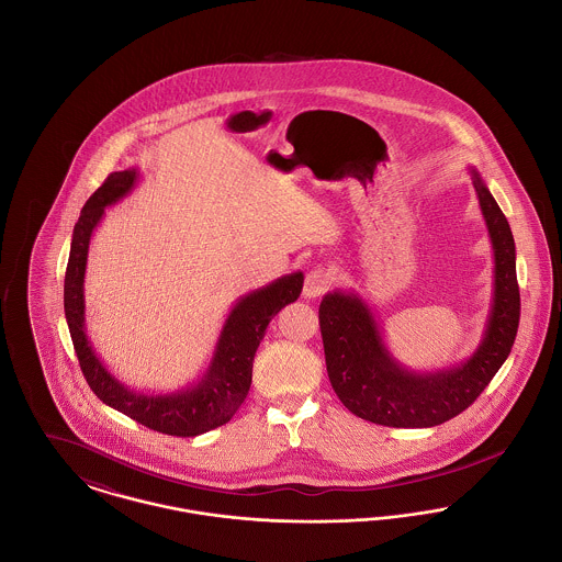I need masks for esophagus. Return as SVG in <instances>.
Here are the masks:
<instances>
[{
    "label": "esophagus",
    "mask_w": 562,
    "mask_h": 562,
    "mask_svg": "<svg viewBox=\"0 0 562 562\" xmlns=\"http://www.w3.org/2000/svg\"><path fill=\"white\" fill-rule=\"evenodd\" d=\"M333 271L326 268H316L307 271L305 284H303V296L305 299H316L321 296L330 284H333Z\"/></svg>",
    "instance_id": "esophagus-1"
}]
</instances>
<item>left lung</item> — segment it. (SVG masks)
<instances>
[{
  "instance_id": "1",
  "label": "left lung",
  "mask_w": 562,
  "mask_h": 562,
  "mask_svg": "<svg viewBox=\"0 0 562 562\" xmlns=\"http://www.w3.org/2000/svg\"><path fill=\"white\" fill-rule=\"evenodd\" d=\"M470 175L493 244L495 282L481 346L468 360L434 373L408 371L385 348L371 307L358 294L333 291L322 299L326 373L339 401L360 419L387 428L440 426L481 396L512 351L520 321L514 236L474 166Z\"/></svg>"
}]
</instances>
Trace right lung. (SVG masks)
Wrapping results in <instances>:
<instances>
[{
  "instance_id": "1",
  "label": "right lung",
  "mask_w": 562,
  "mask_h": 562,
  "mask_svg": "<svg viewBox=\"0 0 562 562\" xmlns=\"http://www.w3.org/2000/svg\"><path fill=\"white\" fill-rule=\"evenodd\" d=\"M138 172H111L105 183L83 204L74 227L69 263L65 271V318L71 341L80 360V369L97 398L111 408L128 415L145 428L168 436H200L227 424L246 398L252 381V360L271 318L296 301L303 289V273L294 271L273 280L268 286L244 294L232 307L218 335L213 360L202 379L172 394H143L126 387L109 373L94 353L83 326V273L88 261V244L105 209L131 193Z\"/></svg>"
}]
</instances>
